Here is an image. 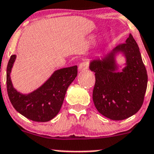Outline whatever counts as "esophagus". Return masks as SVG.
Here are the masks:
<instances>
[{
  "label": "esophagus",
  "instance_id": "obj_1",
  "mask_svg": "<svg viewBox=\"0 0 154 154\" xmlns=\"http://www.w3.org/2000/svg\"><path fill=\"white\" fill-rule=\"evenodd\" d=\"M88 67H89V64L86 61H83L79 65V71H85L88 69Z\"/></svg>",
  "mask_w": 154,
  "mask_h": 154
}]
</instances>
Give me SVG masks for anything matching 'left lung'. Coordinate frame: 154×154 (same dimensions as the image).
Returning a JSON list of instances; mask_svg holds the SVG:
<instances>
[{
    "label": "left lung",
    "mask_w": 154,
    "mask_h": 154,
    "mask_svg": "<svg viewBox=\"0 0 154 154\" xmlns=\"http://www.w3.org/2000/svg\"><path fill=\"white\" fill-rule=\"evenodd\" d=\"M120 54L125 59L123 68L116 60ZM120 67L122 69L119 71ZM89 69L95 73L92 98L101 114L110 120H123L140 110L147 89V74L132 34L124 44L101 59L91 60Z\"/></svg>",
    "instance_id": "left-lung-1"
}]
</instances>
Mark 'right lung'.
Listing matches in <instances>:
<instances>
[{
  "mask_svg": "<svg viewBox=\"0 0 154 154\" xmlns=\"http://www.w3.org/2000/svg\"><path fill=\"white\" fill-rule=\"evenodd\" d=\"M16 56L12 55L7 68V89L10 102L16 111L35 122H48L60 110L68 86L77 75V66L55 71L40 87L28 94L13 87L11 74Z\"/></svg>",
  "mask_w": 154,
  "mask_h": 154,
  "instance_id": "add662e5",
  "label": "right lung"
}]
</instances>
